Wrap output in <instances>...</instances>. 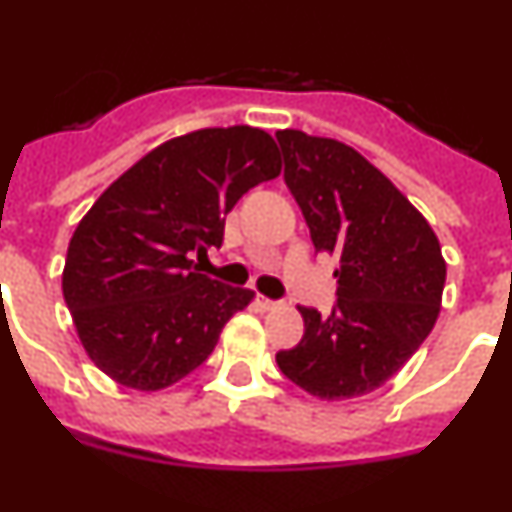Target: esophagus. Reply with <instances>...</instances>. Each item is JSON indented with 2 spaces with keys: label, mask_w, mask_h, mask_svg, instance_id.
<instances>
[{
  "label": "esophagus",
  "mask_w": 512,
  "mask_h": 512,
  "mask_svg": "<svg viewBox=\"0 0 512 512\" xmlns=\"http://www.w3.org/2000/svg\"><path fill=\"white\" fill-rule=\"evenodd\" d=\"M256 305H259L261 310H277L279 302L277 300H269V297H264V295H259V297H256Z\"/></svg>",
  "instance_id": "1"
}]
</instances>
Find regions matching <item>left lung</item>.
Masks as SVG:
<instances>
[{"label": "left lung", "mask_w": 512, "mask_h": 512, "mask_svg": "<svg viewBox=\"0 0 512 512\" xmlns=\"http://www.w3.org/2000/svg\"><path fill=\"white\" fill-rule=\"evenodd\" d=\"M284 182L315 251L341 266L330 315L300 307L305 336L277 364L320 400L377 390L420 348L441 312L446 261L423 215L346 143L279 130Z\"/></svg>", "instance_id": "8db88e82"}]
</instances>
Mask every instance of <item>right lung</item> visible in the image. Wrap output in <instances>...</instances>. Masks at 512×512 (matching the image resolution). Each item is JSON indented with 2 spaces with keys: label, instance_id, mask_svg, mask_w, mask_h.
<instances>
[{
  "label": "right lung",
  "instance_id": "right-lung-1",
  "mask_svg": "<svg viewBox=\"0 0 512 512\" xmlns=\"http://www.w3.org/2000/svg\"><path fill=\"white\" fill-rule=\"evenodd\" d=\"M279 171L264 130L205 128L161 143L99 194L69 243L63 300L107 377L156 392L212 354L253 292L205 277L193 259L223 246L225 215Z\"/></svg>",
  "mask_w": 512,
  "mask_h": 512
}]
</instances>
